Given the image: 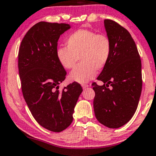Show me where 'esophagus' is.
<instances>
[{"instance_id": "34e87169", "label": "esophagus", "mask_w": 156, "mask_h": 156, "mask_svg": "<svg viewBox=\"0 0 156 156\" xmlns=\"http://www.w3.org/2000/svg\"><path fill=\"white\" fill-rule=\"evenodd\" d=\"M89 85H87V84H83V85H82V87L83 88V89H86V88H88L89 87Z\"/></svg>"}]
</instances>
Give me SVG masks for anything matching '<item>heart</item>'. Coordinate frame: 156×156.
Masks as SVG:
<instances>
[{"instance_id": "b5f03b06", "label": "heart", "mask_w": 156, "mask_h": 156, "mask_svg": "<svg viewBox=\"0 0 156 156\" xmlns=\"http://www.w3.org/2000/svg\"><path fill=\"white\" fill-rule=\"evenodd\" d=\"M67 47H59L56 57L65 69L74 67L80 59L81 63L69 75L70 81L85 84L95 76L108 63L112 52V43L104 34L92 30L79 29L66 40Z\"/></svg>"}]
</instances>
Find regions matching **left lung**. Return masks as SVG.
<instances>
[{
  "label": "left lung",
  "mask_w": 156,
  "mask_h": 156,
  "mask_svg": "<svg viewBox=\"0 0 156 156\" xmlns=\"http://www.w3.org/2000/svg\"><path fill=\"white\" fill-rule=\"evenodd\" d=\"M112 43L108 63L93 83V105L96 119L110 128L126 125L135 113L142 91L141 60L132 37L126 28L110 19L104 20Z\"/></svg>",
  "instance_id": "left-lung-1"
}]
</instances>
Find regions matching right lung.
Returning <instances> with one entry per match:
<instances>
[{
    "instance_id": "1",
    "label": "right lung",
    "mask_w": 156,
    "mask_h": 156,
    "mask_svg": "<svg viewBox=\"0 0 156 156\" xmlns=\"http://www.w3.org/2000/svg\"><path fill=\"white\" fill-rule=\"evenodd\" d=\"M70 28L65 23L38 22L25 35L19 51V73L25 102L35 120L54 132H61L71 124L83 91L76 82L58 90L67 73L56 57L58 41Z\"/></svg>"
}]
</instances>
